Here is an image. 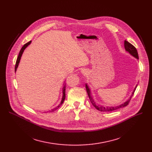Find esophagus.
<instances>
[{"label":"esophagus","instance_id":"1","mask_svg":"<svg viewBox=\"0 0 152 152\" xmlns=\"http://www.w3.org/2000/svg\"><path fill=\"white\" fill-rule=\"evenodd\" d=\"M81 73H82L83 74H84V75H87V71L86 69H83L81 70Z\"/></svg>","mask_w":152,"mask_h":152}]
</instances>
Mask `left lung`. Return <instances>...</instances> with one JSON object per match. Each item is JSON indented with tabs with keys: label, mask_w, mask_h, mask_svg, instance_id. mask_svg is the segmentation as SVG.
<instances>
[{
	"label": "left lung",
	"mask_w": 152,
	"mask_h": 152,
	"mask_svg": "<svg viewBox=\"0 0 152 152\" xmlns=\"http://www.w3.org/2000/svg\"><path fill=\"white\" fill-rule=\"evenodd\" d=\"M124 48L126 49V51L128 52L130 55H131L132 57H134L135 58H137V60H139L138 52H137V49H135V47L134 45H132L131 44H130L129 42L126 41V40L124 41ZM137 85L138 84H136V86H135V88L133 90V92H132V94L131 95L130 97L128 99H127L125 102L122 103V104L119 105H116V106H103V105H99V104L97 105L96 103H95L94 100L93 99L92 97L91 89L89 88V86L87 85V83L86 84V88L87 94H88V96L89 97V99H90V100L92 103V104L95 107V108H96L97 110L100 111H105V112H108V111H115V110H116L118 109H119V108H123V107H126V106L128 105V103L130 102L135 89H136V88H137Z\"/></svg>",
	"instance_id": "1"
}]
</instances>
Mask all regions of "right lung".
I'll return each instance as SVG.
<instances>
[{
	"instance_id": "1",
	"label": "right lung",
	"mask_w": 152,
	"mask_h": 152,
	"mask_svg": "<svg viewBox=\"0 0 152 152\" xmlns=\"http://www.w3.org/2000/svg\"><path fill=\"white\" fill-rule=\"evenodd\" d=\"M31 43V41H29V42H28V43L25 44V45H24L22 47V48L21 49V50H20V53H19V55H18V57H17V61H16V64H15V72L17 71V68H18V65H19V63H20V60H21V56H22V55H23V53L24 50H25L26 48ZM65 88H66V86H65V84H63V88H62V98H61V102H60V104H59L57 107H56L55 108L52 109L51 110H49V111H47V112H52V111H55L56 110H57V109L62 105V103H63L64 100H65Z\"/></svg>"
}]
</instances>
